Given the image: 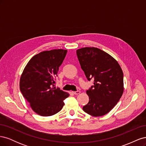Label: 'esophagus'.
I'll return each mask as SVG.
<instances>
[{
	"label": "esophagus",
	"instance_id": "34e87169",
	"mask_svg": "<svg viewBox=\"0 0 146 146\" xmlns=\"http://www.w3.org/2000/svg\"><path fill=\"white\" fill-rule=\"evenodd\" d=\"M72 93L75 95H77L78 94L80 93V91H72Z\"/></svg>",
	"mask_w": 146,
	"mask_h": 146
}]
</instances>
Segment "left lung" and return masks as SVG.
<instances>
[{
	"mask_svg": "<svg viewBox=\"0 0 146 146\" xmlns=\"http://www.w3.org/2000/svg\"><path fill=\"white\" fill-rule=\"evenodd\" d=\"M77 55L88 81L94 80L86 93L89 102L83 111L92 116H102L114 107L123 91V75L117 61L96 47L77 50Z\"/></svg>",
	"mask_w": 146,
	"mask_h": 146,
	"instance_id": "left-lung-1",
	"label": "left lung"
}]
</instances>
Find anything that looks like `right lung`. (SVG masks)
Masks as SVG:
<instances>
[{
	"label": "right lung",
	"instance_id": "add662e5",
	"mask_svg": "<svg viewBox=\"0 0 146 146\" xmlns=\"http://www.w3.org/2000/svg\"><path fill=\"white\" fill-rule=\"evenodd\" d=\"M67 51L54 49L39 53L30 59L21 77V93L39 115L50 116L59 112L69 96L54 85Z\"/></svg>",
	"mask_w": 146,
	"mask_h": 146
}]
</instances>
